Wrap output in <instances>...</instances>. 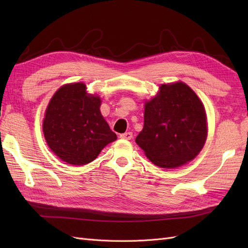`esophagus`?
Instances as JSON below:
<instances>
[{
  "label": "esophagus",
  "instance_id": "obj_1",
  "mask_svg": "<svg viewBox=\"0 0 248 248\" xmlns=\"http://www.w3.org/2000/svg\"><path fill=\"white\" fill-rule=\"evenodd\" d=\"M120 138L123 139V140H131L132 139V132L128 131V132H125V133L120 134Z\"/></svg>",
  "mask_w": 248,
  "mask_h": 248
}]
</instances>
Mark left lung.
<instances>
[{"instance_id":"1","label":"left lung","mask_w":248,"mask_h":248,"mask_svg":"<svg viewBox=\"0 0 248 248\" xmlns=\"http://www.w3.org/2000/svg\"><path fill=\"white\" fill-rule=\"evenodd\" d=\"M206 139L204 106L188 86L176 82L161 85L146 103L144 128L136 141L157 167L174 169L192 160Z\"/></svg>"}]
</instances>
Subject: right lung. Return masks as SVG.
<instances>
[{
	"mask_svg": "<svg viewBox=\"0 0 248 248\" xmlns=\"http://www.w3.org/2000/svg\"><path fill=\"white\" fill-rule=\"evenodd\" d=\"M100 98L89 96L82 82L69 84L52 96L43 120L44 138L60 159L84 166L117 140L100 112Z\"/></svg>",
	"mask_w": 248,
	"mask_h": 248,
	"instance_id": "1",
	"label": "right lung"
}]
</instances>
